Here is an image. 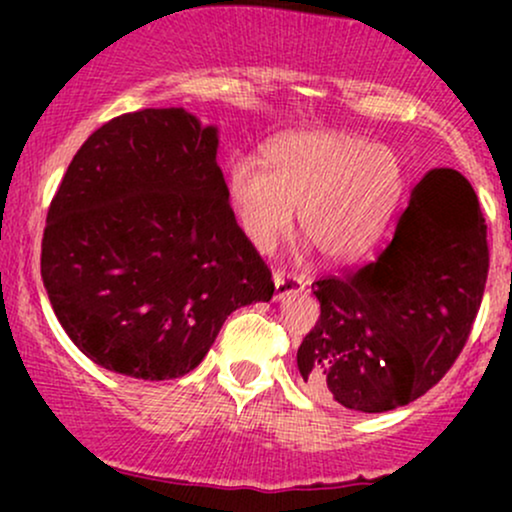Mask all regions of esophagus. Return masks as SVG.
Instances as JSON below:
<instances>
[{"label":"esophagus","mask_w":512,"mask_h":512,"mask_svg":"<svg viewBox=\"0 0 512 512\" xmlns=\"http://www.w3.org/2000/svg\"><path fill=\"white\" fill-rule=\"evenodd\" d=\"M274 289V298H286L291 293H301L305 289V281L298 274L274 272Z\"/></svg>","instance_id":"1"}]
</instances>
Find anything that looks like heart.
<instances>
[{
    "label": "heart",
    "instance_id": "1",
    "mask_svg": "<svg viewBox=\"0 0 512 512\" xmlns=\"http://www.w3.org/2000/svg\"><path fill=\"white\" fill-rule=\"evenodd\" d=\"M262 162L238 156L226 173L233 216L260 252L289 233L298 209V228L325 260H356L383 238L407 190L402 156L351 132L286 134Z\"/></svg>",
    "mask_w": 512,
    "mask_h": 512
}]
</instances>
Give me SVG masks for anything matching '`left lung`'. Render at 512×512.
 <instances>
[{"mask_svg":"<svg viewBox=\"0 0 512 512\" xmlns=\"http://www.w3.org/2000/svg\"><path fill=\"white\" fill-rule=\"evenodd\" d=\"M486 274L472 185L452 168L428 170L378 260L313 284L320 320L296 354L310 395L366 414L426 395L467 344Z\"/></svg>","mask_w":512,"mask_h":512,"instance_id":"obj_1","label":"left lung"}]
</instances>
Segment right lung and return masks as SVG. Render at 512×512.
I'll return each instance as SVG.
<instances>
[{
    "label": "right lung",
    "instance_id": "1",
    "mask_svg": "<svg viewBox=\"0 0 512 512\" xmlns=\"http://www.w3.org/2000/svg\"><path fill=\"white\" fill-rule=\"evenodd\" d=\"M216 149V127L182 108H146L105 122L69 163L40 276L64 332L105 370L180 378L233 310L272 298Z\"/></svg>",
    "mask_w": 512,
    "mask_h": 512
}]
</instances>
